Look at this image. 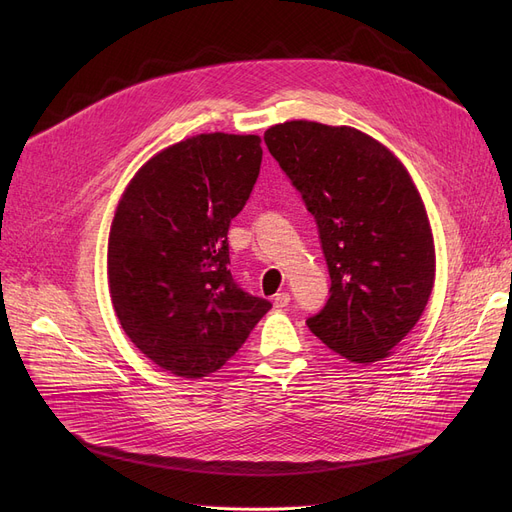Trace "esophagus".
Instances as JSON below:
<instances>
[{"instance_id": "34e87169", "label": "esophagus", "mask_w": 512, "mask_h": 512, "mask_svg": "<svg viewBox=\"0 0 512 512\" xmlns=\"http://www.w3.org/2000/svg\"><path fill=\"white\" fill-rule=\"evenodd\" d=\"M288 303H290V294H288V292H278L276 297H274V305H276L278 309L288 307Z\"/></svg>"}]
</instances>
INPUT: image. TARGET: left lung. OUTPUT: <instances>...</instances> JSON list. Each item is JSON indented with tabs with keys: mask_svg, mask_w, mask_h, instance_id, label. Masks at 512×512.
<instances>
[{
	"mask_svg": "<svg viewBox=\"0 0 512 512\" xmlns=\"http://www.w3.org/2000/svg\"><path fill=\"white\" fill-rule=\"evenodd\" d=\"M263 141L315 218L328 263L330 299L309 330L348 361L388 357L436 278L432 228L407 168L351 126L292 120Z\"/></svg>",
	"mask_w": 512,
	"mask_h": 512,
	"instance_id": "1",
	"label": "left lung"
}]
</instances>
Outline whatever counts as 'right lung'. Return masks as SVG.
Segmentation results:
<instances>
[{
  "label": "right lung",
  "instance_id": "obj_1",
  "mask_svg": "<svg viewBox=\"0 0 512 512\" xmlns=\"http://www.w3.org/2000/svg\"><path fill=\"white\" fill-rule=\"evenodd\" d=\"M257 134H197L153 155L118 203L107 280L126 336L155 365L205 378L272 303L238 288L228 228L261 168Z\"/></svg>",
  "mask_w": 512,
  "mask_h": 512
}]
</instances>
